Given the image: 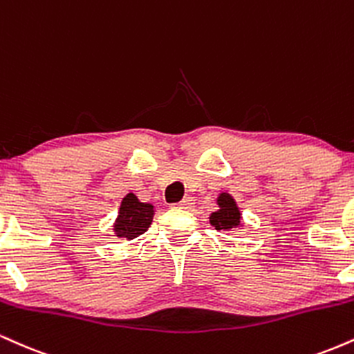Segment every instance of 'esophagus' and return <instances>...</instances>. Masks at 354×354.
Segmentation results:
<instances>
[{
    "mask_svg": "<svg viewBox=\"0 0 354 354\" xmlns=\"http://www.w3.org/2000/svg\"><path fill=\"white\" fill-rule=\"evenodd\" d=\"M193 205H194V200L191 196H186L185 200L183 201H180V203H176V208H181V209H191L193 208Z\"/></svg>",
    "mask_w": 354,
    "mask_h": 354,
    "instance_id": "esophagus-1",
    "label": "esophagus"
}]
</instances>
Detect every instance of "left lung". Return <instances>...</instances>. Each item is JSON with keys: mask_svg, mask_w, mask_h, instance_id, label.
Returning <instances> with one entry per match:
<instances>
[{"mask_svg": "<svg viewBox=\"0 0 354 354\" xmlns=\"http://www.w3.org/2000/svg\"><path fill=\"white\" fill-rule=\"evenodd\" d=\"M219 209L209 216V223L218 231L238 228L241 225V213H239L236 203L228 193H221L218 198Z\"/></svg>", "mask_w": 354, "mask_h": 354, "instance_id": "8db88e82", "label": "left lung"}]
</instances>
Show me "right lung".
<instances>
[{"label": "right lung", "instance_id": "right-lung-1", "mask_svg": "<svg viewBox=\"0 0 354 354\" xmlns=\"http://www.w3.org/2000/svg\"><path fill=\"white\" fill-rule=\"evenodd\" d=\"M154 209L151 205L138 201V198L133 193L126 194L121 201L120 213H118L115 223V233L118 238L135 239L143 234L149 228L153 221Z\"/></svg>", "mask_w": 354, "mask_h": 354}]
</instances>
